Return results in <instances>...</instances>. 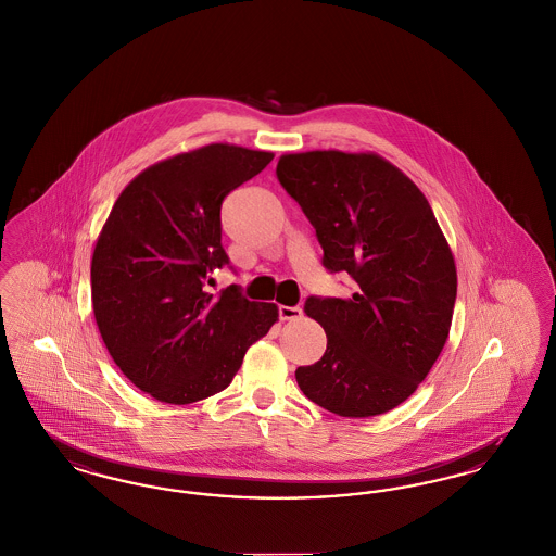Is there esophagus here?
I'll return each instance as SVG.
<instances>
[{"mask_svg":"<svg viewBox=\"0 0 556 556\" xmlns=\"http://www.w3.org/2000/svg\"><path fill=\"white\" fill-rule=\"evenodd\" d=\"M278 315L282 321H289V319H301L303 317V309L301 307H289V305H280L278 307Z\"/></svg>","mask_w":556,"mask_h":556,"instance_id":"obj_1","label":"esophagus"}]
</instances>
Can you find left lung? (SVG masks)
Segmentation results:
<instances>
[{
  "mask_svg": "<svg viewBox=\"0 0 556 556\" xmlns=\"http://www.w3.org/2000/svg\"><path fill=\"white\" fill-rule=\"evenodd\" d=\"M276 176L312 222L321 266L355 280L346 299L305 301L328 346L296 367V384L342 417L399 407L430 374L457 299L455 260L428 199L376 153H289Z\"/></svg>",
  "mask_w": 556,
  "mask_h": 556,
  "instance_id": "left-lung-1",
  "label": "left lung"
}]
</instances>
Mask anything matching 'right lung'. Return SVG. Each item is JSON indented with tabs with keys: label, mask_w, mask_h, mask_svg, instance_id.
<instances>
[{
	"label": "right lung",
	"mask_w": 556,
	"mask_h": 556,
	"mask_svg": "<svg viewBox=\"0 0 556 556\" xmlns=\"http://www.w3.org/2000/svg\"><path fill=\"white\" fill-rule=\"evenodd\" d=\"M269 151L201 147L143 169L116 199L97 239L91 296L99 334L122 374L169 405L228 387L247 349L278 319L239 287L205 290L228 266L224 197L257 176Z\"/></svg>",
	"instance_id": "add662e5"
}]
</instances>
